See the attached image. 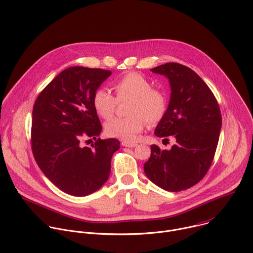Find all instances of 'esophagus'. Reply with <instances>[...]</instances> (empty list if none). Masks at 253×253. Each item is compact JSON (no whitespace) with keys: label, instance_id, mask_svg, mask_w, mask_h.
I'll return each instance as SVG.
<instances>
[{"label":"esophagus","instance_id":"34e87169","mask_svg":"<svg viewBox=\"0 0 253 253\" xmlns=\"http://www.w3.org/2000/svg\"><path fill=\"white\" fill-rule=\"evenodd\" d=\"M123 147H128V148H134L137 146V143H129V142H122Z\"/></svg>","mask_w":253,"mask_h":253}]
</instances>
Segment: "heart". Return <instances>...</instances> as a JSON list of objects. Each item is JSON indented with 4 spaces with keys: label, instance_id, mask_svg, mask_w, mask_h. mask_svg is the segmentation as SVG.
<instances>
[{
    "label": "heart",
    "instance_id": "heart-1",
    "mask_svg": "<svg viewBox=\"0 0 253 253\" xmlns=\"http://www.w3.org/2000/svg\"><path fill=\"white\" fill-rule=\"evenodd\" d=\"M116 99L107 90L97 89L92 105L97 115L103 119L113 116L117 102L129 100L128 117L114 118L104 125L107 136L124 142H134L146 126L159 122L167 111V96L161 89L152 87L151 82L138 72H128L118 77L112 84Z\"/></svg>",
    "mask_w": 253,
    "mask_h": 253
}]
</instances>
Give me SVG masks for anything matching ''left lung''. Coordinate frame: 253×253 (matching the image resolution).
Instances as JSON below:
<instances>
[{"instance_id": "1", "label": "left lung", "mask_w": 253, "mask_h": 253, "mask_svg": "<svg viewBox=\"0 0 253 253\" xmlns=\"http://www.w3.org/2000/svg\"><path fill=\"white\" fill-rule=\"evenodd\" d=\"M165 75L171 87L170 102L155 135L176 143L170 150L151 146L144 164L146 176L158 187L179 192L198 184L212 163L221 129L217 101L205 81L191 68L169 62L151 69Z\"/></svg>"}]
</instances>
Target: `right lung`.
<instances>
[{
  "mask_svg": "<svg viewBox=\"0 0 253 253\" xmlns=\"http://www.w3.org/2000/svg\"><path fill=\"white\" fill-rule=\"evenodd\" d=\"M110 70L72 66L54 77L38 96L32 120V148L40 169L62 192L88 196L108 180L117 139L98 138L102 127L92 105ZM85 137L97 142L82 147Z\"/></svg>",
  "mask_w": 253,
  "mask_h": 253,
  "instance_id": "right-lung-1",
  "label": "right lung"
}]
</instances>
